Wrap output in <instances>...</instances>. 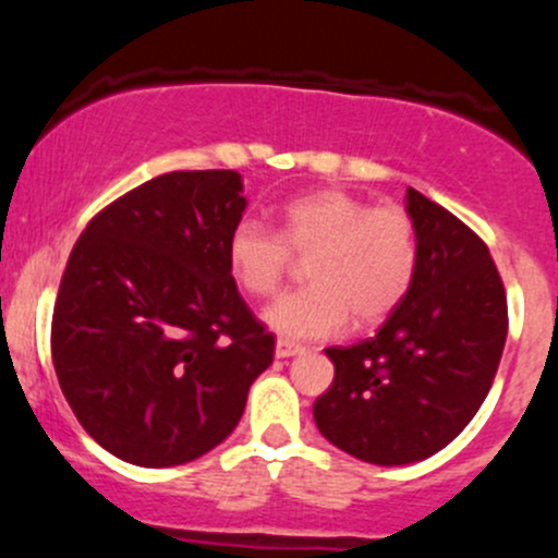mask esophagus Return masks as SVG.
Returning <instances> with one entry per match:
<instances>
[{
    "instance_id": "obj_1",
    "label": "esophagus",
    "mask_w": 558,
    "mask_h": 558,
    "mask_svg": "<svg viewBox=\"0 0 558 558\" xmlns=\"http://www.w3.org/2000/svg\"><path fill=\"white\" fill-rule=\"evenodd\" d=\"M299 354H304V349H301V345H296V343L283 341V338L275 343V356H278V360H288V356H299Z\"/></svg>"
}]
</instances>
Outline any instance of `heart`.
<instances>
[{"mask_svg":"<svg viewBox=\"0 0 558 558\" xmlns=\"http://www.w3.org/2000/svg\"><path fill=\"white\" fill-rule=\"evenodd\" d=\"M310 257V288L286 293L265 310V323L286 341L338 336L383 323L407 299L417 270V230L396 204L369 207L341 189L301 194L280 207V233L243 217L228 235V267L252 296H270Z\"/></svg>","mask_w":558,"mask_h":558,"instance_id":"heart-1","label":"heart"}]
</instances>
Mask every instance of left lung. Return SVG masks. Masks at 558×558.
I'll use <instances>...</instances> for the list:
<instances>
[{"label": "left lung", "mask_w": 558, "mask_h": 558, "mask_svg": "<svg viewBox=\"0 0 558 558\" xmlns=\"http://www.w3.org/2000/svg\"><path fill=\"white\" fill-rule=\"evenodd\" d=\"M407 213L417 230L412 288L373 338L325 349L336 377L315 401L317 430L380 466L422 462L470 425L509 330L488 246L414 189Z\"/></svg>", "instance_id": "8db88e82"}]
</instances>
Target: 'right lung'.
I'll return each instance as SVG.
<instances>
[{"label": "right lung", "mask_w": 558, "mask_h": 558, "mask_svg": "<svg viewBox=\"0 0 558 558\" xmlns=\"http://www.w3.org/2000/svg\"><path fill=\"white\" fill-rule=\"evenodd\" d=\"M243 209L235 170L168 172L75 241L54 301V373L83 430L128 464L213 451L272 364L275 336L228 267Z\"/></svg>", "instance_id": "right-lung-1"}]
</instances>
